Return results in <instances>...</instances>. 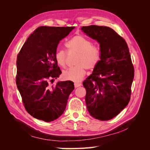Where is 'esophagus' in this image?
<instances>
[{
  "label": "esophagus",
  "instance_id": "esophagus-1",
  "mask_svg": "<svg viewBox=\"0 0 150 150\" xmlns=\"http://www.w3.org/2000/svg\"><path fill=\"white\" fill-rule=\"evenodd\" d=\"M74 85H75V88H78V87H79V86H80L81 85V84L80 83H75Z\"/></svg>",
  "mask_w": 150,
  "mask_h": 150
}]
</instances>
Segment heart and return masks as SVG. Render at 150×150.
Listing matches in <instances>:
<instances>
[{
	"label": "heart",
	"mask_w": 150,
	"mask_h": 150,
	"mask_svg": "<svg viewBox=\"0 0 150 150\" xmlns=\"http://www.w3.org/2000/svg\"><path fill=\"white\" fill-rule=\"evenodd\" d=\"M65 45L69 53H77V56L74 62L76 66L65 70L62 77L66 80L78 82L84 76L86 68L92 70L97 66L100 59V50L96 46L92 45V42L88 39L81 35L74 36ZM54 59L60 67H66L67 53L64 50H57Z\"/></svg>",
	"instance_id": "b5f03b06"
}]
</instances>
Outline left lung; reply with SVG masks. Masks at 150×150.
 Segmentation results:
<instances>
[{
	"mask_svg": "<svg viewBox=\"0 0 150 150\" xmlns=\"http://www.w3.org/2000/svg\"><path fill=\"white\" fill-rule=\"evenodd\" d=\"M81 30L100 44V60L83 81L90 115L100 120L113 119L127 106L134 76L128 45L108 27L89 25Z\"/></svg>",
	"mask_w": 150,
	"mask_h": 150,
	"instance_id": "left-lung-1",
	"label": "left lung"
}]
</instances>
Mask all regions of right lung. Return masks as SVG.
Wrapping results in <instances>:
<instances>
[{"label":"right lung","instance_id":"obj_1","mask_svg":"<svg viewBox=\"0 0 150 150\" xmlns=\"http://www.w3.org/2000/svg\"><path fill=\"white\" fill-rule=\"evenodd\" d=\"M75 27L36 28L23 45L17 57L16 82L25 109L37 119L46 122L57 119L64 112L74 82L59 81L61 71L54 59L60 41Z\"/></svg>","mask_w":150,"mask_h":150}]
</instances>
